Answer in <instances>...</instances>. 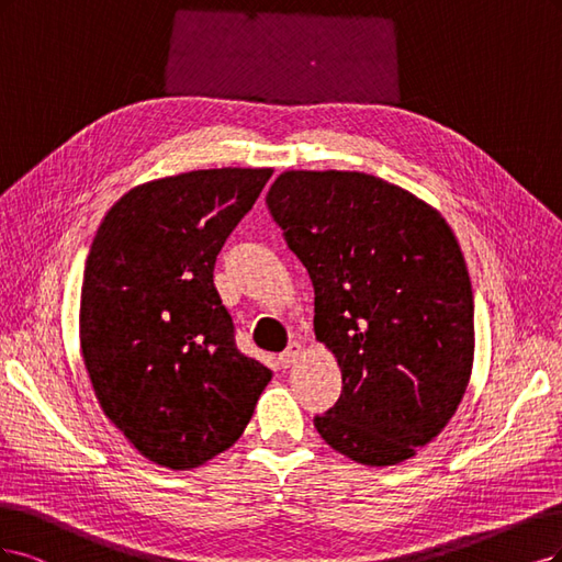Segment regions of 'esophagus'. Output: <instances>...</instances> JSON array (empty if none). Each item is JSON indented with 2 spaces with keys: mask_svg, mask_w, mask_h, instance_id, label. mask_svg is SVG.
I'll return each instance as SVG.
<instances>
[{
  "mask_svg": "<svg viewBox=\"0 0 562 562\" xmlns=\"http://www.w3.org/2000/svg\"><path fill=\"white\" fill-rule=\"evenodd\" d=\"M301 352H303V348H301V342H289V348L280 355V364L286 369V367H292V364H296V359L301 357Z\"/></svg>",
  "mask_w": 562,
  "mask_h": 562,
  "instance_id": "esophagus-1",
  "label": "esophagus"
}]
</instances>
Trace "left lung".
Instances as JSON below:
<instances>
[{
  "label": "left lung",
  "mask_w": 562,
  "mask_h": 562,
  "mask_svg": "<svg viewBox=\"0 0 562 562\" xmlns=\"http://www.w3.org/2000/svg\"><path fill=\"white\" fill-rule=\"evenodd\" d=\"M315 286V336L340 367L315 415L342 456L400 464L458 411L474 364V294L462 249L420 198L364 172L289 170L266 195Z\"/></svg>",
  "instance_id": "obj_1"
}]
</instances>
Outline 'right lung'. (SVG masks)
Segmentation results:
<instances>
[{"label":"right lung","mask_w":562,"mask_h":562,"mask_svg":"<svg viewBox=\"0 0 562 562\" xmlns=\"http://www.w3.org/2000/svg\"><path fill=\"white\" fill-rule=\"evenodd\" d=\"M270 168L193 170L106 212L81 286V352L98 402L144 458L201 467L240 439L268 380L235 348L214 261Z\"/></svg>","instance_id":"1"}]
</instances>
